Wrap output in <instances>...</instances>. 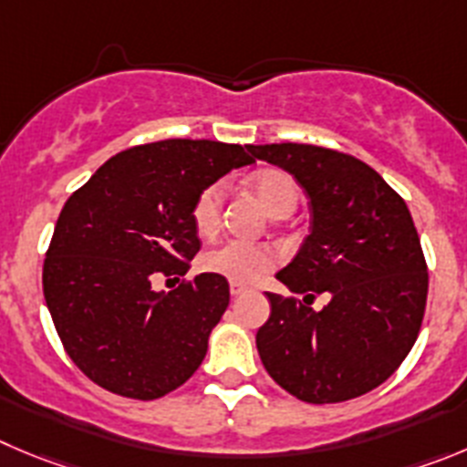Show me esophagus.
I'll list each match as a JSON object with an SVG mask.
<instances>
[{
  "label": "esophagus",
  "mask_w": 467,
  "mask_h": 467,
  "mask_svg": "<svg viewBox=\"0 0 467 467\" xmlns=\"http://www.w3.org/2000/svg\"><path fill=\"white\" fill-rule=\"evenodd\" d=\"M230 293H233V297H237V295L246 293V285H244V283L233 281V283H230Z\"/></svg>",
  "instance_id": "1"
}]
</instances>
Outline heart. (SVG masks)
<instances>
[{
	"label": "heart",
	"instance_id": "obj_1",
	"mask_svg": "<svg viewBox=\"0 0 467 467\" xmlns=\"http://www.w3.org/2000/svg\"><path fill=\"white\" fill-rule=\"evenodd\" d=\"M251 189L260 200L267 213L274 219H283L295 212L299 202V184L293 174L281 168H265L251 177ZM225 186L223 182H213L204 186L193 200L191 207V221L200 237H212L221 225V212H223ZM276 254L269 246H255V244L225 242L212 248L200 258V267L207 274H216L228 281L254 283L263 274L274 269Z\"/></svg>",
	"mask_w": 467,
	"mask_h": 467
}]
</instances>
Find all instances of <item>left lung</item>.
Masks as SVG:
<instances>
[{
	"label": "left lung",
	"instance_id": "8db88e82",
	"mask_svg": "<svg viewBox=\"0 0 467 467\" xmlns=\"http://www.w3.org/2000/svg\"><path fill=\"white\" fill-rule=\"evenodd\" d=\"M297 180L311 200V234L276 274L295 297L267 293L255 334L260 359L306 403H341L376 389L412 350L429 269L405 200L364 161L316 145H248ZM327 292L322 312L310 308Z\"/></svg>",
	"mask_w": 467,
	"mask_h": 467
}]
</instances>
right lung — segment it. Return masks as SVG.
Wrapping results in <instances>:
<instances>
[{
    "label": "right lung",
    "mask_w": 467,
    "mask_h": 467,
    "mask_svg": "<svg viewBox=\"0 0 467 467\" xmlns=\"http://www.w3.org/2000/svg\"><path fill=\"white\" fill-rule=\"evenodd\" d=\"M255 163L248 147L161 140L108 159L64 204L43 263V295L73 364L103 389L151 400L184 385L230 304L223 276L172 293L200 251L191 207L204 186Z\"/></svg>",
    "instance_id": "add662e5"
}]
</instances>
